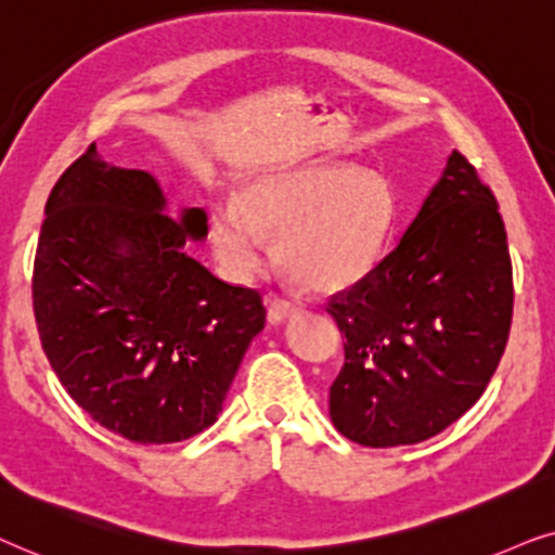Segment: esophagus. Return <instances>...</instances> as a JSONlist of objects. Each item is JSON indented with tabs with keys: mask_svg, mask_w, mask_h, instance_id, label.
Instances as JSON below:
<instances>
[{
	"mask_svg": "<svg viewBox=\"0 0 555 555\" xmlns=\"http://www.w3.org/2000/svg\"><path fill=\"white\" fill-rule=\"evenodd\" d=\"M299 309H301L299 301L284 297V294H271L269 297V320L271 322H284L286 317L297 314Z\"/></svg>",
	"mask_w": 555,
	"mask_h": 555,
	"instance_id": "1",
	"label": "esophagus"
}]
</instances>
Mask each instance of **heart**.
<instances>
[{
	"mask_svg": "<svg viewBox=\"0 0 555 555\" xmlns=\"http://www.w3.org/2000/svg\"><path fill=\"white\" fill-rule=\"evenodd\" d=\"M238 203L212 210V248L233 276L271 261L269 235H282L279 258L305 289H350L373 271L396 220V197L375 172L345 165L279 169L250 184Z\"/></svg>",
	"mask_w": 555,
	"mask_h": 555,
	"instance_id": "1",
	"label": "heart"
}]
</instances>
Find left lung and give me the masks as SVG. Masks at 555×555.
I'll list each match as a JSON object with an SVG mask.
<instances>
[{
  "label": "left lung",
  "mask_w": 555,
  "mask_h": 555,
  "mask_svg": "<svg viewBox=\"0 0 555 555\" xmlns=\"http://www.w3.org/2000/svg\"><path fill=\"white\" fill-rule=\"evenodd\" d=\"M500 205L456 152L398 246L332 294L345 363L330 388L343 437L388 449L437 437L485 393L513 322Z\"/></svg>",
  "instance_id": "left-lung-1"
}]
</instances>
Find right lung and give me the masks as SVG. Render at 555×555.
Masks as SVG:
<instances>
[{
    "label": "right lung",
    "mask_w": 555,
    "mask_h": 555,
    "mask_svg": "<svg viewBox=\"0 0 555 555\" xmlns=\"http://www.w3.org/2000/svg\"><path fill=\"white\" fill-rule=\"evenodd\" d=\"M46 212L33 309L68 396L134 444L208 428L266 307L261 292L212 276L182 250L188 235L208 233L205 210L167 216L152 175L106 165L91 144Z\"/></svg>",
    "instance_id": "obj_1"
}]
</instances>
